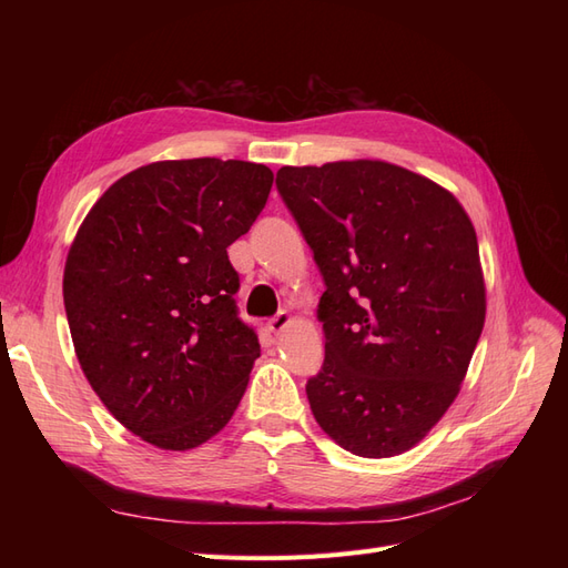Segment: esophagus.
<instances>
[{"label": "esophagus", "instance_id": "esophagus-1", "mask_svg": "<svg viewBox=\"0 0 568 568\" xmlns=\"http://www.w3.org/2000/svg\"><path fill=\"white\" fill-rule=\"evenodd\" d=\"M288 324H291V315H288L286 311H282V313H277V315H274V317L267 322V329H270L272 334H282Z\"/></svg>", "mask_w": 568, "mask_h": 568}]
</instances>
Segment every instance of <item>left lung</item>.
Returning <instances> with one entry per match:
<instances>
[{
    "instance_id": "1",
    "label": "left lung",
    "mask_w": 568,
    "mask_h": 568,
    "mask_svg": "<svg viewBox=\"0 0 568 568\" xmlns=\"http://www.w3.org/2000/svg\"><path fill=\"white\" fill-rule=\"evenodd\" d=\"M277 189L326 284L313 415L357 457L403 455L455 403L484 332L471 220L448 189L386 161L284 165Z\"/></svg>"
}]
</instances>
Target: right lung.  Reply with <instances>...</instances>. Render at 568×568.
Here are the masks:
<instances>
[{"mask_svg":"<svg viewBox=\"0 0 568 568\" xmlns=\"http://www.w3.org/2000/svg\"><path fill=\"white\" fill-rule=\"evenodd\" d=\"M261 163L159 161L92 205L63 270L78 363L128 432L194 450L227 426L261 343L236 317L227 246L265 209Z\"/></svg>","mask_w":568,"mask_h":568,"instance_id":"obj_1","label":"right lung"}]
</instances>
